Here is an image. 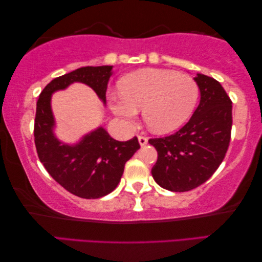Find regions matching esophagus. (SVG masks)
<instances>
[{
	"instance_id": "34e87169",
	"label": "esophagus",
	"mask_w": 262,
	"mask_h": 262,
	"mask_svg": "<svg viewBox=\"0 0 262 262\" xmlns=\"http://www.w3.org/2000/svg\"><path fill=\"white\" fill-rule=\"evenodd\" d=\"M138 141H139L140 146H145V145L147 144L148 139H147L146 137H145V136H139V137H138Z\"/></svg>"
}]
</instances>
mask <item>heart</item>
<instances>
[{
	"instance_id": "obj_1",
	"label": "heart",
	"mask_w": 262,
	"mask_h": 262,
	"mask_svg": "<svg viewBox=\"0 0 262 262\" xmlns=\"http://www.w3.org/2000/svg\"><path fill=\"white\" fill-rule=\"evenodd\" d=\"M123 96H111L110 108L132 125L144 110L147 126L156 134H168L190 118L200 95L196 81L170 70L143 68L124 76L119 83Z\"/></svg>"
}]
</instances>
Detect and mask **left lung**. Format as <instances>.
<instances>
[{
	"label": "left lung",
	"instance_id": "8db88e82",
	"mask_svg": "<svg viewBox=\"0 0 262 262\" xmlns=\"http://www.w3.org/2000/svg\"><path fill=\"white\" fill-rule=\"evenodd\" d=\"M201 100L186 125L165 138L149 139L158 160L152 177L170 191H188L215 173L229 148L232 102L217 80L197 74Z\"/></svg>",
	"mask_w": 262,
	"mask_h": 262
}]
</instances>
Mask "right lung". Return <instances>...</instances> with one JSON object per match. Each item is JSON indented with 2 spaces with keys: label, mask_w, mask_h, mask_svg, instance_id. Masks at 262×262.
Returning a JSON list of instances; mask_svg holds the SVG:
<instances>
[{
  "label": "right lung",
  "mask_w": 262,
  "mask_h": 262,
  "mask_svg": "<svg viewBox=\"0 0 262 262\" xmlns=\"http://www.w3.org/2000/svg\"><path fill=\"white\" fill-rule=\"evenodd\" d=\"M111 74L113 66L78 68L51 81L37 101L34 144L39 160L60 186L82 199H100L110 194L121 181L125 162L140 145L137 137L127 141L115 140L103 126L84 135L78 143H62L54 135L51 98L55 92L80 82L91 87L105 104Z\"/></svg>",
  "instance_id": "obj_1"
}]
</instances>
